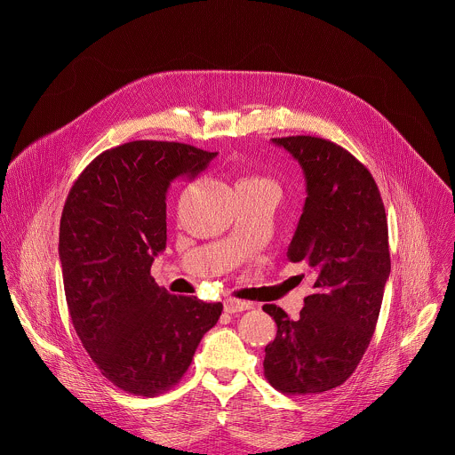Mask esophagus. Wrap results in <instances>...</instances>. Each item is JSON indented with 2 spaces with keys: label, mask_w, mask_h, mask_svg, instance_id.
Segmentation results:
<instances>
[{
  "label": "esophagus",
  "mask_w": 455,
  "mask_h": 455,
  "mask_svg": "<svg viewBox=\"0 0 455 455\" xmlns=\"http://www.w3.org/2000/svg\"><path fill=\"white\" fill-rule=\"evenodd\" d=\"M249 308H252V303H247V301H242V299L228 298L224 301V312H228V314H238V312H245Z\"/></svg>",
  "instance_id": "1"
}]
</instances>
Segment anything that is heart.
<instances>
[{
  "label": "heart",
  "mask_w": 455,
  "mask_h": 455,
  "mask_svg": "<svg viewBox=\"0 0 455 455\" xmlns=\"http://www.w3.org/2000/svg\"><path fill=\"white\" fill-rule=\"evenodd\" d=\"M236 188H245V189H267V191H273L278 195V184L269 179V177H260V175H251V177H245L242 179Z\"/></svg>",
  "instance_id": "heart-1"
}]
</instances>
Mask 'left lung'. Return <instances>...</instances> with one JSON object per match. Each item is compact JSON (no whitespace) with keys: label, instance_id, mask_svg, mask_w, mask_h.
<instances>
[{"label":"left lung","instance_id":"1","mask_svg":"<svg viewBox=\"0 0 455 455\" xmlns=\"http://www.w3.org/2000/svg\"><path fill=\"white\" fill-rule=\"evenodd\" d=\"M301 166L307 199L287 258L312 267L314 292L292 321L276 305L264 377L289 395L341 386L375 332L390 273L389 231L380 191L343 147L317 136L273 138Z\"/></svg>","mask_w":455,"mask_h":455}]
</instances>
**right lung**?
Masks as SVG:
<instances>
[{
  "mask_svg": "<svg viewBox=\"0 0 455 455\" xmlns=\"http://www.w3.org/2000/svg\"><path fill=\"white\" fill-rule=\"evenodd\" d=\"M217 152L138 140L100 154L75 180L60 226L73 327L105 379L136 395L172 389L222 303L175 296L150 276L166 249V196Z\"/></svg>",
  "mask_w": 455,
  "mask_h": 455,
  "instance_id": "obj_1",
  "label": "right lung"
}]
</instances>
